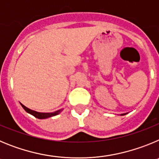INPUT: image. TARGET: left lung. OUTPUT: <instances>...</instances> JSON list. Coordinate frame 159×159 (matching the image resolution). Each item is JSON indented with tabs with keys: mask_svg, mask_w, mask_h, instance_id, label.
I'll return each mask as SVG.
<instances>
[{
	"mask_svg": "<svg viewBox=\"0 0 159 159\" xmlns=\"http://www.w3.org/2000/svg\"><path fill=\"white\" fill-rule=\"evenodd\" d=\"M124 115H126V114H122L121 116H124Z\"/></svg>",
	"mask_w": 159,
	"mask_h": 159,
	"instance_id": "left-lung-1",
	"label": "left lung"
}]
</instances>
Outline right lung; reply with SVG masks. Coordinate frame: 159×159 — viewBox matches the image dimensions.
<instances>
[{
  "label": "right lung",
  "mask_w": 159,
  "mask_h": 159,
  "mask_svg": "<svg viewBox=\"0 0 159 159\" xmlns=\"http://www.w3.org/2000/svg\"><path fill=\"white\" fill-rule=\"evenodd\" d=\"M20 105L22 106V107L24 108L25 110V111L28 112L29 114L33 116L34 117L37 118V119H48V118H50V117H52V116H57L60 112L62 111L63 109H60V110L57 111H54V112H51V113H43V112H38L36 111H33V110H31L29 108L26 107L25 106H24L22 103H20Z\"/></svg>",
  "instance_id": "obj_1"
}]
</instances>
